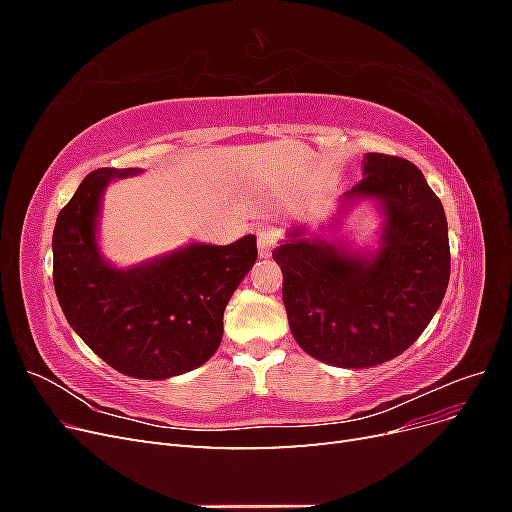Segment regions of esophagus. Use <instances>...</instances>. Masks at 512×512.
Returning a JSON list of instances; mask_svg holds the SVG:
<instances>
[{
    "instance_id": "34e87169",
    "label": "esophagus",
    "mask_w": 512,
    "mask_h": 512,
    "mask_svg": "<svg viewBox=\"0 0 512 512\" xmlns=\"http://www.w3.org/2000/svg\"><path fill=\"white\" fill-rule=\"evenodd\" d=\"M277 245V235L271 226H262L258 230V254L260 258H269Z\"/></svg>"
}]
</instances>
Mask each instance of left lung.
I'll use <instances>...</instances> for the list:
<instances>
[{
  "instance_id": "left-lung-1",
  "label": "left lung",
  "mask_w": 512,
  "mask_h": 512,
  "mask_svg": "<svg viewBox=\"0 0 512 512\" xmlns=\"http://www.w3.org/2000/svg\"><path fill=\"white\" fill-rule=\"evenodd\" d=\"M363 175L342 203L371 198L382 207L376 254L309 239L303 228L273 250L297 344L322 363L354 369L408 350L438 312L451 277L444 207L421 170L404 158L365 153Z\"/></svg>"
}]
</instances>
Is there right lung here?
<instances>
[{
  "instance_id": "right-lung-1",
  "label": "right lung",
  "mask_w": 512,
  "mask_h": 512,
  "mask_svg": "<svg viewBox=\"0 0 512 512\" xmlns=\"http://www.w3.org/2000/svg\"><path fill=\"white\" fill-rule=\"evenodd\" d=\"M136 168L89 173L53 230V284L64 316L104 363L141 380L173 378L220 348L224 309L256 262V237L230 245L192 243L115 269L96 241L100 200L113 179Z\"/></svg>"
}]
</instances>
